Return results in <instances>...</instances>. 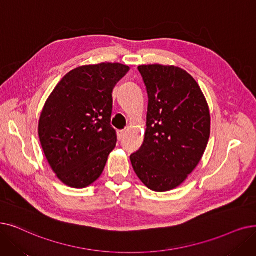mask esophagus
<instances>
[{
  "mask_svg": "<svg viewBox=\"0 0 256 256\" xmlns=\"http://www.w3.org/2000/svg\"><path fill=\"white\" fill-rule=\"evenodd\" d=\"M126 130H119V132H118V137H119V139H122V138H124V137L126 136Z\"/></svg>",
  "mask_w": 256,
  "mask_h": 256,
  "instance_id": "34e87169",
  "label": "esophagus"
}]
</instances>
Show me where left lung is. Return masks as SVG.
<instances>
[{
    "label": "left lung",
    "mask_w": 256,
    "mask_h": 256,
    "mask_svg": "<svg viewBox=\"0 0 256 256\" xmlns=\"http://www.w3.org/2000/svg\"><path fill=\"white\" fill-rule=\"evenodd\" d=\"M138 70L146 86V130L130 154L136 174L150 190L180 186L196 168L210 136V113L194 77L174 66L144 64Z\"/></svg>",
    "instance_id": "8db88e82"
}]
</instances>
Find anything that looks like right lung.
Returning <instances> with one entry per match:
<instances>
[{"instance_id":"1","label":"right lung","mask_w":256,"mask_h":256,"mask_svg":"<svg viewBox=\"0 0 256 256\" xmlns=\"http://www.w3.org/2000/svg\"><path fill=\"white\" fill-rule=\"evenodd\" d=\"M130 68L102 62L78 66L55 86L42 110L38 136L52 170L73 188L102 176L117 142L110 126L113 88Z\"/></svg>"}]
</instances>
